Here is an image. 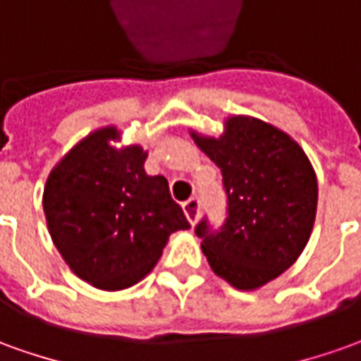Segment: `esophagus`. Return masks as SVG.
Wrapping results in <instances>:
<instances>
[{"mask_svg":"<svg viewBox=\"0 0 361 361\" xmlns=\"http://www.w3.org/2000/svg\"><path fill=\"white\" fill-rule=\"evenodd\" d=\"M183 213H185L188 221H190L191 225H195L197 219H200V200H197V197H191L190 201H185V203H183Z\"/></svg>","mask_w":361,"mask_h":361,"instance_id":"obj_1","label":"esophagus"}]
</instances>
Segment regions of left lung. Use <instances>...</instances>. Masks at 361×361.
<instances>
[{"label": "left lung", "mask_w": 361, "mask_h": 361, "mask_svg": "<svg viewBox=\"0 0 361 361\" xmlns=\"http://www.w3.org/2000/svg\"><path fill=\"white\" fill-rule=\"evenodd\" d=\"M219 166L227 219L219 233L195 227L212 271L239 290H257L290 269L314 227L316 171L298 142L264 120L231 114L221 136L190 132Z\"/></svg>", "instance_id": "8db88e82"}]
</instances>
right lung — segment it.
Segmentation results:
<instances>
[{
  "mask_svg": "<svg viewBox=\"0 0 361 361\" xmlns=\"http://www.w3.org/2000/svg\"><path fill=\"white\" fill-rule=\"evenodd\" d=\"M118 126L92 130L53 166L43 190L47 229L63 261L100 290H124L160 261L171 233L190 229L168 180L148 176V149L116 146Z\"/></svg>",
  "mask_w": 361,
  "mask_h": 361,
  "instance_id": "obj_1",
  "label": "right lung"
}]
</instances>
